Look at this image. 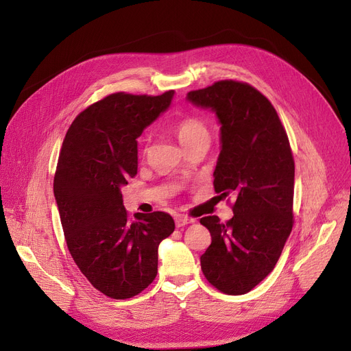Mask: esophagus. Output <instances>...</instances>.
Wrapping results in <instances>:
<instances>
[{"instance_id": "34e87169", "label": "esophagus", "mask_w": 351, "mask_h": 351, "mask_svg": "<svg viewBox=\"0 0 351 351\" xmlns=\"http://www.w3.org/2000/svg\"><path fill=\"white\" fill-rule=\"evenodd\" d=\"M175 222H176V226H178V228H182V226H186V225L193 223V222H195V219L188 217V216H182V215H179V216H176V217H175Z\"/></svg>"}]
</instances>
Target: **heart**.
<instances>
[{
  "label": "heart",
  "mask_w": 351,
  "mask_h": 351,
  "mask_svg": "<svg viewBox=\"0 0 351 351\" xmlns=\"http://www.w3.org/2000/svg\"><path fill=\"white\" fill-rule=\"evenodd\" d=\"M173 131L183 147H188L200 139L209 138V132L205 123L192 117L178 121L173 126Z\"/></svg>",
  "instance_id": "obj_1"
}]
</instances>
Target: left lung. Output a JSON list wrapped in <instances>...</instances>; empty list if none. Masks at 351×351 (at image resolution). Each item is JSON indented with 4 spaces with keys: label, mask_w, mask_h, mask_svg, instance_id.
<instances>
[{
    "label": "left lung",
    "mask_w": 351,
    "mask_h": 351,
    "mask_svg": "<svg viewBox=\"0 0 351 351\" xmlns=\"http://www.w3.org/2000/svg\"><path fill=\"white\" fill-rule=\"evenodd\" d=\"M186 99L215 112L220 154L213 172L215 192L233 196V217L200 223L212 243L200 256L205 278L226 294H245L278 263L293 228L294 160L278 112L253 86L219 81L191 90Z\"/></svg>",
    "instance_id": "8db88e82"
}]
</instances>
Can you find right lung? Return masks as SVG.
I'll return each mask as SVG.
<instances>
[{
    "label": "right lung",
    "mask_w": 351,
    "mask_h": 351,
    "mask_svg": "<svg viewBox=\"0 0 351 351\" xmlns=\"http://www.w3.org/2000/svg\"><path fill=\"white\" fill-rule=\"evenodd\" d=\"M173 95H109L82 110L62 142L53 196L66 246L90 285L117 300L154 282L158 247L175 230L165 212L129 219L121 192L138 172L136 139Z\"/></svg>",
    "instance_id": "add662e5"
}]
</instances>
